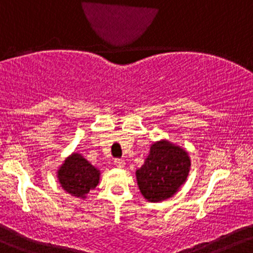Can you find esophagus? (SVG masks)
<instances>
[{
	"mask_svg": "<svg viewBox=\"0 0 253 253\" xmlns=\"http://www.w3.org/2000/svg\"><path fill=\"white\" fill-rule=\"evenodd\" d=\"M125 165H126V163H125V161L121 160V158H115V160H114V166H116L118 168H124Z\"/></svg>",
	"mask_w": 253,
	"mask_h": 253,
	"instance_id": "1",
	"label": "esophagus"
}]
</instances>
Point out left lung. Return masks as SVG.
<instances>
[{
	"instance_id": "8db88e82",
	"label": "left lung",
	"mask_w": 253,
	"mask_h": 253,
	"mask_svg": "<svg viewBox=\"0 0 253 253\" xmlns=\"http://www.w3.org/2000/svg\"><path fill=\"white\" fill-rule=\"evenodd\" d=\"M191 162L187 152L168 141L155 143L145 163L137 170L141 194L149 202L170 198L187 177Z\"/></svg>"
}]
</instances>
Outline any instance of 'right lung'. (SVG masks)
<instances>
[{"instance_id": "right-lung-1", "label": "right lung", "mask_w": 253, "mask_h": 253, "mask_svg": "<svg viewBox=\"0 0 253 253\" xmlns=\"http://www.w3.org/2000/svg\"><path fill=\"white\" fill-rule=\"evenodd\" d=\"M59 180L66 192L84 198L98 184L99 171L79 154H73L60 168Z\"/></svg>"}]
</instances>
